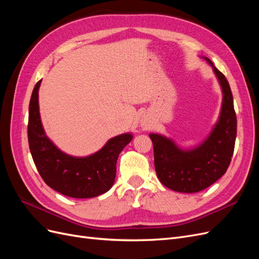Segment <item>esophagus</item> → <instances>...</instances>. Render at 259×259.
Here are the masks:
<instances>
[{
    "label": "esophagus",
    "instance_id": "1",
    "mask_svg": "<svg viewBox=\"0 0 259 259\" xmlns=\"http://www.w3.org/2000/svg\"><path fill=\"white\" fill-rule=\"evenodd\" d=\"M148 126H149V122H147L146 120H142V127L148 128Z\"/></svg>",
    "mask_w": 259,
    "mask_h": 259
}]
</instances>
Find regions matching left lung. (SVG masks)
I'll return each mask as SVG.
<instances>
[{
	"label": "left lung",
	"mask_w": 259,
	"mask_h": 259,
	"mask_svg": "<svg viewBox=\"0 0 259 259\" xmlns=\"http://www.w3.org/2000/svg\"><path fill=\"white\" fill-rule=\"evenodd\" d=\"M202 58L213 68L223 93L221 113L208 136L192 148H182L171 138L149 134L153 143L156 176L168 189L183 193L204 190L226 173L237 137V116L229 83L207 57Z\"/></svg>",
	"instance_id": "8db88e82"
}]
</instances>
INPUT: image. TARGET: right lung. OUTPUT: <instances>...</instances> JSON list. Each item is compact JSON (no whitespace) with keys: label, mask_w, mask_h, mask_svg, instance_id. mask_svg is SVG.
Here are the masks:
<instances>
[{"label":"right lung","mask_w":259,"mask_h":259,"mask_svg":"<svg viewBox=\"0 0 259 259\" xmlns=\"http://www.w3.org/2000/svg\"><path fill=\"white\" fill-rule=\"evenodd\" d=\"M38 81L29 105L28 140L31 155L41 177L55 191L75 199L97 197L113 186L119 154L133 139L124 133L108 140L106 145L88 156H73L61 151L46 136L38 108Z\"/></svg>","instance_id":"add662e5"}]
</instances>
